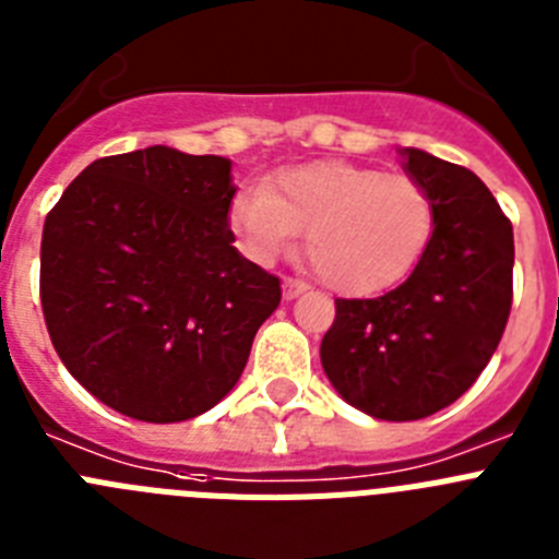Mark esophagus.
Here are the masks:
<instances>
[{
  "label": "esophagus",
  "mask_w": 559,
  "mask_h": 559,
  "mask_svg": "<svg viewBox=\"0 0 559 559\" xmlns=\"http://www.w3.org/2000/svg\"><path fill=\"white\" fill-rule=\"evenodd\" d=\"M305 285L302 283H296V280H285L283 283V296L285 299H296V296L302 294Z\"/></svg>",
  "instance_id": "1"
}]
</instances>
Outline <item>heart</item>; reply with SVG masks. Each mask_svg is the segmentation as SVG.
<instances>
[{
    "label": "heart",
    "mask_w": 559,
    "mask_h": 559,
    "mask_svg": "<svg viewBox=\"0 0 559 559\" xmlns=\"http://www.w3.org/2000/svg\"><path fill=\"white\" fill-rule=\"evenodd\" d=\"M433 221L417 179L335 159L285 167L269 187H246L231 201V226L254 260L271 263L305 231L310 269L349 296L400 283L426 251Z\"/></svg>",
    "instance_id": "b5f03b06"
}]
</instances>
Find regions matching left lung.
I'll list each match as a JSON object with an SVG mask.
<instances>
[{
    "instance_id": "8db88e82",
    "label": "left lung",
    "mask_w": 559,
    "mask_h": 559,
    "mask_svg": "<svg viewBox=\"0 0 559 559\" xmlns=\"http://www.w3.org/2000/svg\"><path fill=\"white\" fill-rule=\"evenodd\" d=\"M433 201V235L412 276L374 299H335L322 367L369 417L406 423L451 406L496 353L512 308V224L467 167L400 151Z\"/></svg>"
}]
</instances>
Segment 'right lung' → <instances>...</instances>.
I'll return each instance as SVG.
<instances>
[{
  "instance_id": "obj_1",
  "label": "right lung",
  "mask_w": 559,
  "mask_h": 559,
  "mask_svg": "<svg viewBox=\"0 0 559 559\" xmlns=\"http://www.w3.org/2000/svg\"><path fill=\"white\" fill-rule=\"evenodd\" d=\"M231 162L176 147L103 156L49 210L41 308L63 367L114 412L181 423L243 372L280 280L235 249Z\"/></svg>"
}]
</instances>
